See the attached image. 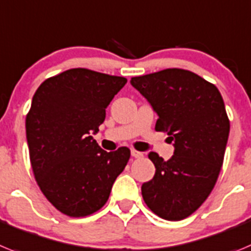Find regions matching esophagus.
I'll list each match as a JSON object with an SVG mask.
<instances>
[{"label": "esophagus", "instance_id": "1", "mask_svg": "<svg viewBox=\"0 0 251 251\" xmlns=\"http://www.w3.org/2000/svg\"><path fill=\"white\" fill-rule=\"evenodd\" d=\"M131 156L135 157V159H141V157H144V153L137 150H131Z\"/></svg>", "mask_w": 251, "mask_h": 251}]
</instances>
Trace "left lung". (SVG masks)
I'll list each match as a JSON object with an SVG mask.
<instances>
[{"label": "left lung", "mask_w": 251, "mask_h": 251, "mask_svg": "<svg viewBox=\"0 0 251 251\" xmlns=\"http://www.w3.org/2000/svg\"><path fill=\"white\" fill-rule=\"evenodd\" d=\"M130 82L159 116L155 130L168 132L175 146L168 161L149 153L156 171L142 184L144 201L165 220H182L201 206L220 174L230 131L224 100L214 83L182 69Z\"/></svg>", "instance_id": "obj_1"}]
</instances>
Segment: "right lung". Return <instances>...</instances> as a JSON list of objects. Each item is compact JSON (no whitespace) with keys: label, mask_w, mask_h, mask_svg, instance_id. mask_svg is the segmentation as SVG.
Listing matches in <instances>:
<instances>
[{"label":"right lung","mask_w":251,"mask_h":251,"mask_svg":"<svg viewBox=\"0 0 251 251\" xmlns=\"http://www.w3.org/2000/svg\"><path fill=\"white\" fill-rule=\"evenodd\" d=\"M125 77L71 69L47 78L26 116L31 166L42 194L71 218L91 215L106 204L112 184L130 159V149L102 150L90 136Z\"/></svg>","instance_id":"1"}]
</instances>
